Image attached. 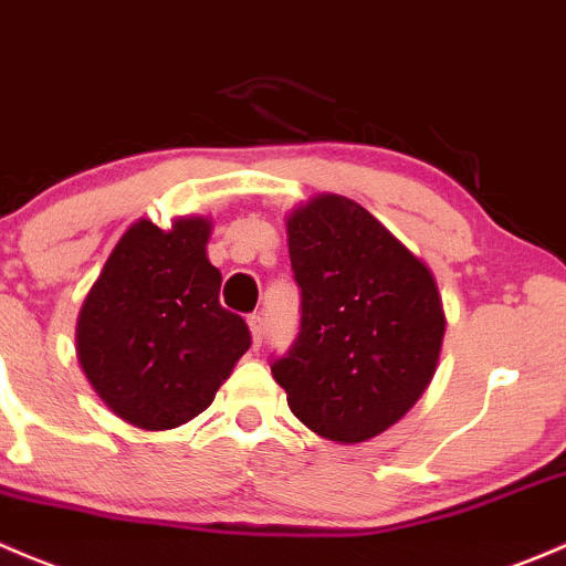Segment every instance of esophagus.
<instances>
[{
    "instance_id": "1",
    "label": "esophagus",
    "mask_w": 566,
    "mask_h": 566,
    "mask_svg": "<svg viewBox=\"0 0 566 566\" xmlns=\"http://www.w3.org/2000/svg\"><path fill=\"white\" fill-rule=\"evenodd\" d=\"M248 324H250V332H253V346L259 348L261 343H264V332H266L264 316H261V313H253V316L248 318Z\"/></svg>"
}]
</instances>
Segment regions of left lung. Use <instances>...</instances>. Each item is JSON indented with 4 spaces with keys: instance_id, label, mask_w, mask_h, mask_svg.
I'll return each instance as SVG.
<instances>
[{
    "instance_id": "obj_1",
    "label": "left lung",
    "mask_w": 566,
    "mask_h": 566,
    "mask_svg": "<svg viewBox=\"0 0 566 566\" xmlns=\"http://www.w3.org/2000/svg\"><path fill=\"white\" fill-rule=\"evenodd\" d=\"M289 255L300 332L272 376L313 433L368 441L433 378L444 337L433 275L368 209L332 193L291 214Z\"/></svg>"
}]
</instances>
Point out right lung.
<instances>
[{
  "instance_id": "add662e5",
  "label": "right lung",
  "mask_w": 566,
  "mask_h": 566,
  "mask_svg": "<svg viewBox=\"0 0 566 566\" xmlns=\"http://www.w3.org/2000/svg\"><path fill=\"white\" fill-rule=\"evenodd\" d=\"M207 240L203 218L171 231L138 220L81 307V368L136 428L168 430L201 413L253 343L244 318L220 305Z\"/></svg>"
}]
</instances>
